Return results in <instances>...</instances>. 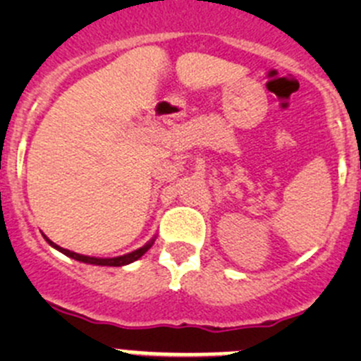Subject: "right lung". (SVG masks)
Masks as SVG:
<instances>
[{
  "instance_id": "obj_1",
  "label": "right lung",
  "mask_w": 361,
  "mask_h": 361,
  "mask_svg": "<svg viewBox=\"0 0 361 361\" xmlns=\"http://www.w3.org/2000/svg\"><path fill=\"white\" fill-rule=\"evenodd\" d=\"M45 239H47V243H49L50 246H54V248H56V250H59L61 253H64V255H66V257H69V258H75V260L83 262V264L106 265V267H122V265L133 264V262H136L137 258L143 257V255L147 253V251L152 248V245H154V241H155V239H152V241H148L147 245L141 246L140 250H134V251H130V253L122 255V257H113V258H96V257H87V255H80V253H75V251H69V250L61 248V246H57L56 243L50 241V239L47 238V235H45Z\"/></svg>"
}]
</instances>
